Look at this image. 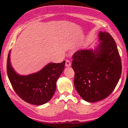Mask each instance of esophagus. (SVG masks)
<instances>
[{
	"label": "esophagus",
	"mask_w": 128,
	"mask_h": 128,
	"mask_svg": "<svg viewBox=\"0 0 128 128\" xmlns=\"http://www.w3.org/2000/svg\"><path fill=\"white\" fill-rule=\"evenodd\" d=\"M71 66V62L69 60H66V67H69Z\"/></svg>",
	"instance_id": "esophagus-1"
}]
</instances>
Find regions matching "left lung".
I'll use <instances>...</instances> for the list:
<instances>
[{
    "label": "left lung",
    "instance_id": "8db88e82",
    "mask_svg": "<svg viewBox=\"0 0 128 128\" xmlns=\"http://www.w3.org/2000/svg\"><path fill=\"white\" fill-rule=\"evenodd\" d=\"M100 43L94 49H81L73 55L74 85L84 100L96 102L113 92L122 73L117 45L109 33L100 31Z\"/></svg>",
    "mask_w": 128,
    "mask_h": 128
}]
</instances>
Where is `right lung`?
Returning <instances> with one entry per match:
<instances>
[{"mask_svg":"<svg viewBox=\"0 0 128 128\" xmlns=\"http://www.w3.org/2000/svg\"><path fill=\"white\" fill-rule=\"evenodd\" d=\"M11 50L7 60V74L13 89L21 99L29 104L42 105L52 99L56 82L65 67L66 61L50 62L42 70L28 75H20L11 66Z\"/></svg>","mask_w":128,"mask_h":128,"instance_id":"add662e5","label":"right lung"}]
</instances>
